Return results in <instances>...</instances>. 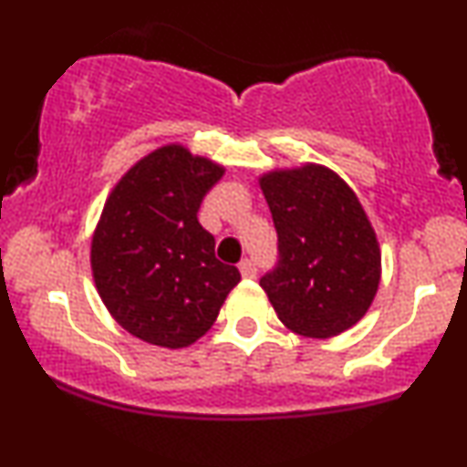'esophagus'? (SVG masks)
Returning a JSON list of instances; mask_svg holds the SVG:
<instances>
[{
  "instance_id": "34e87169",
  "label": "esophagus",
  "mask_w": 467,
  "mask_h": 467,
  "mask_svg": "<svg viewBox=\"0 0 467 467\" xmlns=\"http://www.w3.org/2000/svg\"><path fill=\"white\" fill-rule=\"evenodd\" d=\"M239 272L244 278H254L256 276V263L252 261V258H244V261L239 263Z\"/></svg>"
}]
</instances>
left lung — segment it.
<instances>
[{
    "instance_id": "1",
    "label": "left lung",
    "mask_w": 467,
    "mask_h": 467,
    "mask_svg": "<svg viewBox=\"0 0 467 467\" xmlns=\"http://www.w3.org/2000/svg\"><path fill=\"white\" fill-rule=\"evenodd\" d=\"M278 233V265L261 278L280 322L328 339L352 328L380 283L379 239L357 193L316 162L258 178Z\"/></svg>"
}]
</instances>
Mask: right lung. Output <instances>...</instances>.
I'll return each mask as SVG.
<instances>
[{
	"mask_svg": "<svg viewBox=\"0 0 467 467\" xmlns=\"http://www.w3.org/2000/svg\"><path fill=\"white\" fill-rule=\"evenodd\" d=\"M223 165L180 143L150 151L106 198L91 239L98 294L123 330L161 348H187L215 324L239 269L215 258L198 222Z\"/></svg>",
	"mask_w": 467,
	"mask_h": 467,
	"instance_id": "obj_1",
	"label": "right lung"
}]
</instances>
